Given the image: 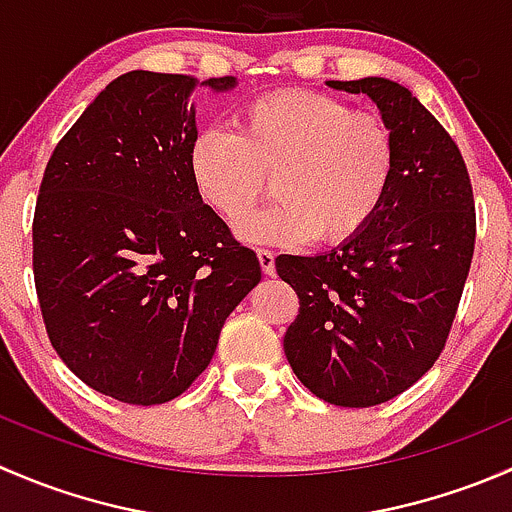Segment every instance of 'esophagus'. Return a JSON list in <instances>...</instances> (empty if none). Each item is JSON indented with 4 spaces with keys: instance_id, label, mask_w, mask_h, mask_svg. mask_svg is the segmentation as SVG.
<instances>
[{
    "instance_id": "esophagus-1",
    "label": "esophagus",
    "mask_w": 512,
    "mask_h": 512,
    "mask_svg": "<svg viewBox=\"0 0 512 512\" xmlns=\"http://www.w3.org/2000/svg\"><path fill=\"white\" fill-rule=\"evenodd\" d=\"M257 260H260V267L265 275H270V277L275 275V252L260 247V250H257Z\"/></svg>"
}]
</instances>
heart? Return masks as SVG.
I'll list each match as a JSON object with an SVG mask.
<instances>
[{"mask_svg": "<svg viewBox=\"0 0 512 512\" xmlns=\"http://www.w3.org/2000/svg\"><path fill=\"white\" fill-rule=\"evenodd\" d=\"M396 170V136L376 111L307 89L250 98L232 131L205 128L188 151L200 198L235 223L270 188L275 203L240 223L252 242L342 245L384 205Z\"/></svg>", "mask_w": 512, "mask_h": 512, "instance_id": "heart-1", "label": "heart"}]
</instances>
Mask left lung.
<instances>
[{
	"label": "left lung",
	"instance_id": "obj_1",
	"mask_svg": "<svg viewBox=\"0 0 512 512\" xmlns=\"http://www.w3.org/2000/svg\"><path fill=\"white\" fill-rule=\"evenodd\" d=\"M366 94L396 136L384 205L317 257L280 255L299 312L285 332L297 379L334 406L369 409L416 384L446 349L476 247L471 175L456 141L396 81H329Z\"/></svg>",
	"mask_w": 512,
	"mask_h": 512
}]
</instances>
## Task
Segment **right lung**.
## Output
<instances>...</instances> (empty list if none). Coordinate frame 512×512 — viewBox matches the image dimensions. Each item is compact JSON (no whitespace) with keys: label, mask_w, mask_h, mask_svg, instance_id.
<instances>
[{"label":"right lung","mask_w":512,"mask_h":512,"mask_svg":"<svg viewBox=\"0 0 512 512\" xmlns=\"http://www.w3.org/2000/svg\"><path fill=\"white\" fill-rule=\"evenodd\" d=\"M225 91L232 76L208 79ZM185 74L128 71L56 143L34 210V285L51 347L86 386L156 406L208 369L260 260L188 173Z\"/></svg>","instance_id":"right-lung-1"}]
</instances>
